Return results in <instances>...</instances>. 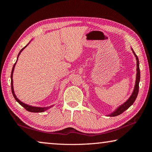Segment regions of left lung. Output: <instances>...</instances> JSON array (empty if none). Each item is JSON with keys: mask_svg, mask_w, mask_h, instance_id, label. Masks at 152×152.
Masks as SVG:
<instances>
[{"mask_svg": "<svg viewBox=\"0 0 152 152\" xmlns=\"http://www.w3.org/2000/svg\"><path fill=\"white\" fill-rule=\"evenodd\" d=\"M132 50L133 51V54L135 55V57L136 58V60H137V74H136V80H135V84L134 86V89H133V91L132 92V95H131L130 97L124 103L120 105L119 107H118L116 109H115L114 111L110 113L109 115H108V116L109 117H115L117 116V115H119L123 113L125 110L129 109L132 105L133 104V102H135L136 98L138 94V91H139V83H140V62H139V59L137 55L135 54L134 51L133 50L132 48Z\"/></svg>", "mask_w": 152, "mask_h": 152, "instance_id": "1", "label": "left lung"}]
</instances>
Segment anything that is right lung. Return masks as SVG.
<instances>
[{
	"label": "right lung",
	"mask_w": 152,
	"mask_h": 152,
	"mask_svg": "<svg viewBox=\"0 0 152 152\" xmlns=\"http://www.w3.org/2000/svg\"><path fill=\"white\" fill-rule=\"evenodd\" d=\"M31 42V41L29 42V43ZM29 43H28V44L25 46V47L22 49L21 50H20L19 51V54H18L17 56V60H18V58H19V56L20 55V53H21V51L24 50V49L27 47V46L29 44ZM17 61L16 62H15V64H14L13 67H12V72H11V90H12V95H13L14 98L15 99V100L19 102V103L21 105L22 107H23L25 109H26L27 110H28V111L29 112H32V113H42V112H44L45 111V110H48L49 109H50V108H51L53 107V105H51V106H50V107H33V106H31V105H29V104H27L24 103V102H23L20 101L19 99H18L16 95H15V92H14V89H13V80H12V75H13V72H14V69H15V65H16V63H17Z\"/></svg>",
	"instance_id": "1"
}]
</instances>
